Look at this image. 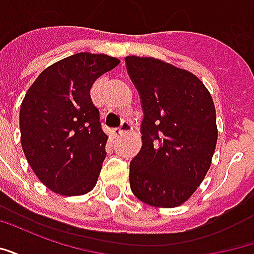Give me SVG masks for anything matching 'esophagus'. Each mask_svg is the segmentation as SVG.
<instances>
[{
	"label": "esophagus",
	"mask_w": 254,
	"mask_h": 254,
	"mask_svg": "<svg viewBox=\"0 0 254 254\" xmlns=\"http://www.w3.org/2000/svg\"><path fill=\"white\" fill-rule=\"evenodd\" d=\"M132 130H133L132 124L127 121H124L121 124V127H117V129H114V130H113V134H114L116 137H120V136H122L124 133H129V132H132Z\"/></svg>",
	"instance_id": "1"
}]
</instances>
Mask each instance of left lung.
I'll return each instance as SVG.
<instances>
[{
  "label": "left lung",
  "mask_w": 254,
  "mask_h": 254,
  "mask_svg": "<svg viewBox=\"0 0 254 254\" xmlns=\"http://www.w3.org/2000/svg\"><path fill=\"white\" fill-rule=\"evenodd\" d=\"M144 118L141 149L130 162L133 194L152 207L174 208L196 191L216 141L215 105L193 73L156 58H125Z\"/></svg>",
  "instance_id": "1"
}]
</instances>
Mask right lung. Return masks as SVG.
I'll return each mask as SVG.
<instances>
[{
  "label": "right lung",
  "instance_id": "add662e5",
  "mask_svg": "<svg viewBox=\"0 0 254 254\" xmlns=\"http://www.w3.org/2000/svg\"><path fill=\"white\" fill-rule=\"evenodd\" d=\"M120 63L106 54L77 53L46 67L27 91L20 107L21 147L50 190L80 196L98 181L107 134L89 91Z\"/></svg>",
  "mask_w": 254,
  "mask_h": 254
}]
</instances>
